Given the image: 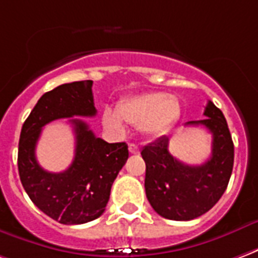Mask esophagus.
<instances>
[{"label":"esophagus","mask_w":258,"mask_h":258,"mask_svg":"<svg viewBox=\"0 0 258 258\" xmlns=\"http://www.w3.org/2000/svg\"><path fill=\"white\" fill-rule=\"evenodd\" d=\"M128 150L131 154H138L139 153V148L135 144H130L128 145Z\"/></svg>","instance_id":"obj_1"}]
</instances>
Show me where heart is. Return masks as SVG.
Listing matches in <instances>:
<instances>
[{
	"label": "heart",
	"instance_id": "heart-1",
	"mask_svg": "<svg viewBox=\"0 0 258 258\" xmlns=\"http://www.w3.org/2000/svg\"><path fill=\"white\" fill-rule=\"evenodd\" d=\"M180 116V104L173 95L160 91H148L125 97L117 104V110L106 108L102 112V124L113 134H124L125 123L138 125L148 138L163 137Z\"/></svg>",
	"mask_w": 258,
	"mask_h": 258
}]
</instances>
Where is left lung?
I'll return each instance as SVG.
<instances>
[{
  "label": "left lung",
  "mask_w": 258,
  "mask_h": 258,
  "mask_svg": "<svg viewBox=\"0 0 258 258\" xmlns=\"http://www.w3.org/2000/svg\"><path fill=\"white\" fill-rule=\"evenodd\" d=\"M204 120L186 125H204L212 134L211 158L201 165H188L168 150L164 135L142 149L146 164L145 190L150 205L160 216L176 221L197 219L215 207L226 191L234 167V144L226 117L213 102H208Z\"/></svg>",
  "instance_id": "8db88e82"
}]
</instances>
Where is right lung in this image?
Returning <instances> with one entry per match:
<instances>
[{
    "label": "right lung",
    "mask_w": 258,
    "mask_h": 258,
    "mask_svg": "<svg viewBox=\"0 0 258 258\" xmlns=\"http://www.w3.org/2000/svg\"><path fill=\"white\" fill-rule=\"evenodd\" d=\"M93 81L72 82L47 91L24 121L19 141L17 167L28 197L45 215L61 224L95 220L109 201L110 187L128 158L125 142L108 144L89 125L71 119L75 133V157L62 172H47L38 164L35 148L42 127L57 119L95 116Z\"/></svg>",
    "instance_id": "obj_1"
}]
</instances>
